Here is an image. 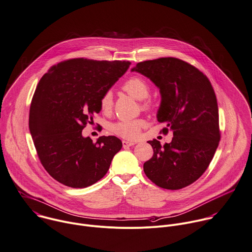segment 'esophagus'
I'll return each mask as SVG.
<instances>
[{"label": "esophagus", "instance_id": "esophagus-1", "mask_svg": "<svg viewBox=\"0 0 252 252\" xmlns=\"http://www.w3.org/2000/svg\"><path fill=\"white\" fill-rule=\"evenodd\" d=\"M122 145H123V148H129L131 146H134L135 143L134 142H129V141H122Z\"/></svg>", "mask_w": 252, "mask_h": 252}]
</instances>
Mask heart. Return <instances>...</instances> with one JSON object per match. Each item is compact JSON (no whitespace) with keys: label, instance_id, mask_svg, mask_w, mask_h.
Wrapping results in <instances>:
<instances>
[{"label":"heart","instance_id":"b5f03b06","mask_svg":"<svg viewBox=\"0 0 252 252\" xmlns=\"http://www.w3.org/2000/svg\"><path fill=\"white\" fill-rule=\"evenodd\" d=\"M122 90L134 98L140 99V105L143 110L149 111L154 107V100L150 96V84L140 76L130 77L123 85ZM113 97L110 92H105L99 98L100 110L105 114H110L113 110ZM147 122L144 119L121 120L113 124L112 131L117 136L127 139L136 140L139 138L141 131L145 128Z\"/></svg>","mask_w":252,"mask_h":252}]
</instances>
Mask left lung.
<instances>
[{
  "instance_id": "8db88e82",
  "label": "left lung",
  "mask_w": 252,
  "mask_h": 252,
  "mask_svg": "<svg viewBox=\"0 0 252 252\" xmlns=\"http://www.w3.org/2000/svg\"><path fill=\"white\" fill-rule=\"evenodd\" d=\"M132 71L159 89L158 121L166 123L162 133L173 132L162 148L156 139L148 142L154 155L144 163L145 174L164 189L186 187L206 171L220 139L214 89L200 70L173 57L140 62Z\"/></svg>"
}]
</instances>
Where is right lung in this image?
<instances>
[{
    "mask_svg": "<svg viewBox=\"0 0 252 252\" xmlns=\"http://www.w3.org/2000/svg\"><path fill=\"white\" fill-rule=\"evenodd\" d=\"M129 61L69 59L52 66L40 79L30 109V131L37 156L58 182L85 188L101 179L122 142L101 136L96 143L82 135L99 98L125 74Z\"/></svg>",
    "mask_w": 252,
    "mask_h": 252,
    "instance_id": "1",
    "label": "right lung"
}]
</instances>
